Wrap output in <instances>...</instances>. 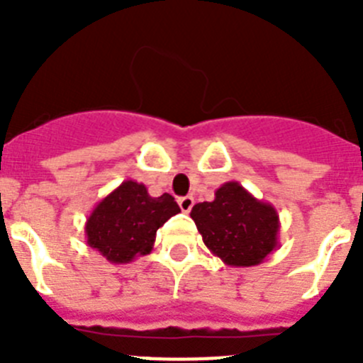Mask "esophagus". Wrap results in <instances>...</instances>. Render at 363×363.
Instances as JSON below:
<instances>
[{
  "label": "esophagus",
  "mask_w": 363,
  "mask_h": 363,
  "mask_svg": "<svg viewBox=\"0 0 363 363\" xmlns=\"http://www.w3.org/2000/svg\"><path fill=\"white\" fill-rule=\"evenodd\" d=\"M178 205H179V209L184 211V213H189V211L192 209V205H194V198L192 196L178 198Z\"/></svg>",
  "instance_id": "34e87169"
}]
</instances>
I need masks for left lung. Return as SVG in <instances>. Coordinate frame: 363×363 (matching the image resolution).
I'll return each mask as SVG.
<instances>
[{
    "mask_svg": "<svg viewBox=\"0 0 363 363\" xmlns=\"http://www.w3.org/2000/svg\"><path fill=\"white\" fill-rule=\"evenodd\" d=\"M191 218L207 249L230 267L258 265L278 249V211L238 182L216 189L213 201L194 205Z\"/></svg>",
    "mask_w": 363,
    "mask_h": 363,
    "instance_id": "8db88e82",
    "label": "left lung"
}]
</instances>
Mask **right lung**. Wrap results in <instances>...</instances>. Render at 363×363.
I'll return each mask as SVG.
<instances>
[{"label": "right lung", "mask_w": 363, "mask_h": 363, "mask_svg": "<svg viewBox=\"0 0 363 363\" xmlns=\"http://www.w3.org/2000/svg\"><path fill=\"white\" fill-rule=\"evenodd\" d=\"M178 213L171 194L154 198L143 184L125 179L86 218V243L111 264H129L152 251L156 230Z\"/></svg>", "instance_id": "add662e5"}]
</instances>
